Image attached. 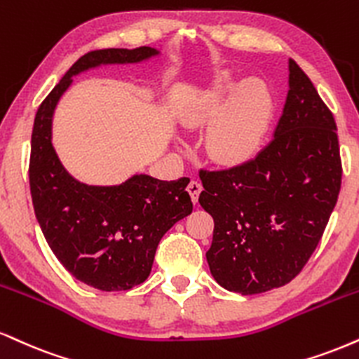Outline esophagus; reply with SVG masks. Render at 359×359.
Segmentation results:
<instances>
[{"label": "esophagus", "instance_id": "obj_1", "mask_svg": "<svg viewBox=\"0 0 359 359\" xmlns=\"http://www.w3.org/2000/svg\"><path fill=\"white\" fill-rule=\"evenodd\" d=\"M187 192L191 194V198L192 202H197L198 201V194L202 192V184L198 182V180H191L187 185Z\"/></svg>", "mask_w": 359, "mask_h": 359}]
</instances>
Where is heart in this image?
Here are the masks:
<instances>
[{"label": "heart", "mask_w": 359, "mask_h": 359, "mask_svg": "<svg viewBox=\"0 0 359 359\" xmlns=\"http://www.w3.org/2000/svg\"><path fill=\"white\" fill-rule=\"evenodd\" d=\"M273 100L267 88L256 80L241 86L221 79L198 98L187 115L192 127L210 123L207 149L217 161H236L249 154L269 123Z\"/></svg>", "instance_id": "1"}]
</instances>
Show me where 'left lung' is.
Returning a JSON list of instances; mask_svg holds the SVG:
<instances>
[{
  "label": "left lung",
  "mask_w": 359,
  "mask_h": 359,
  "mask_svg": "<svg viewBox=\"0 0 359 359\" xmlns=\"http://www.w3.org/2000/svg\"><path fill=\"white\" fill-rule=\"evenodd\" d=\"M331 110L289 60V92L273 140L248 162L198 172L214 219L207 262L227 291L259 294L292 280L318 248L341 189Z\"/></svg>",
  "instance_id": "8db88e82"
}]
</instances>
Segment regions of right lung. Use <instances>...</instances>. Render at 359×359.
Listing matches in <instances>:
<instances>
[{
    "label": "right lung",
    "mask_w": 359,
    "mask_h": 359,
    "mask_svg": "<svg viewBox=\"0 0 359 359\" xmlns=\"http://www.w3.org/2000/svg\"><path fill=\"white\" fill-rule=\"evenodd\" d=\"M158 51L95 50L81 56L41 102L34 116L29 191L46 243L65 269L100 291H127L149 278L162 236L192 212L191 179L140 174L120 185H86L65 170L51 145V120L72 76L100 65L138 63Z\"/></svg>",
    "instance_id": "1"
}]
</instances>
